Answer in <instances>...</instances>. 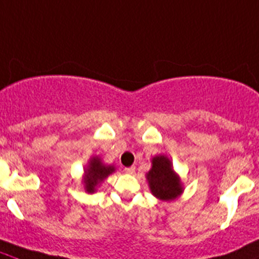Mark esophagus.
<instances>
[{
    "mask_svg": "<svg viewBox=\"0 0 259 259\" xmlns=\"http://www.w3.org/2000/svg\"><path fill=\"white\" fill-rule=\"evenodd\" d=\"M125 172L129 174V175H133V174L135 172V167L134 166H130V167H125Z\"/></svg>",
    "mask_w": 259,
    "mask_h": 259,
    "instance_id": "obj_1",
    "label": "esophagus"
}]
</instances>
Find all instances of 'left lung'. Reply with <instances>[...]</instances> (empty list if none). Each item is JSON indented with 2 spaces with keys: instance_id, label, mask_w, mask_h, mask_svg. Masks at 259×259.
<instances>
[{
  "instance_id": "left-lung-1",
  "label": "left lung",
  "mask_w": 259,
  "mask_h": 259,
  "mask_svg": "<svg viewBox=\"0 0 259 259\" xmlns=\"http://www.w3.org/2000/svg\"><path fill=\"white\" fill-rule=\"evenodd\" d=\"M151 162L152 167L146 174V179L152 194L163 202L178 199L184 192V187L180 176L174 170L171 159L165 154H158Z\"/></svg>"
}]
</instances>
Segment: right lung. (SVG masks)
I'll use <instances>...</instances> for the list:
<instances>
[{
    "label": "right lung",
    "mask_w": 259,
    "mask_h": 259,
    "mask_svg": "<svg viewBox=\"0 0 259 259\" xmlns=\"http://www.w3.org/2000/svg\"><path fill=\"white\" fill-rule=\"evenodd\" d=\"M115 171V166L105 163L100 156H92L84 167V175L81 178V184L85 193L88 194L96 193L97 188Z\"/></svg>",
    "instance_id": "add662e5"
}]
</instances>
